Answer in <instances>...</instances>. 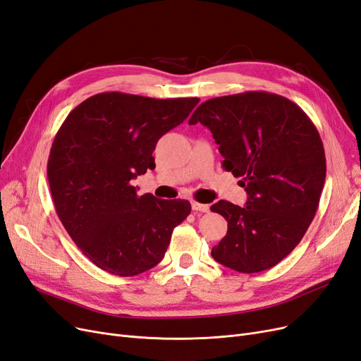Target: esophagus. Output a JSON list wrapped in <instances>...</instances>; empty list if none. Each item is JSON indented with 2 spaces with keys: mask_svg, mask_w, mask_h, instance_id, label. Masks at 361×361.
<instances>
[{
  "mask_svg": "<svg viewBox=\"0 0 361 361\" xmlns=\"http://www.w3.org/2000/svg\"><path fill=\"white\" fill-rule=\"evenodd\" d=\"M191 207H192V210H195V212H209V204H202V203L192 202Z\"/></svg>",
  "mask_w": 361,
  "mask_h": 361,
  "instance_id": "obj_1",
  "label": "esophagus"
}]
</instances>
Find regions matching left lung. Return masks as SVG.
<instances>
[{"mask_svg": "<svg viewBox=\"0 0 361 361\" xmlns=\"http://www.w3.org/2000/svg\"><path fill=\"white\" fill-rule=\"evenodd\" d=\"M188 122L212 131L222 167L242 178L247 194L245 207L226 200L210 207L228 222L214 259L240 273L276 266L317 214L326 180L318 130L295 103L263 91L212 98Z\"/></svg>", "mask_w": 361, "mask_h": 361, "instance_id": "obj_1", "label": "left lung"}]
</instances>
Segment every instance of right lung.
Returning <instances> with one entry per match:
<instances>
[{
	"mask_svg": "<svg viewBox=\"0 0 361 361\" xmlns=\"http://www.w3.org/2000/svg\"><path fill=\"white\" fill-rule=\"evenodd\" d=\"M198 102L103 92L74 107L56 133L47 161L56 214L79 250L111 275L155 267L190 215L188 200L139 195L131 180L155 169L157 142Z\"/></svg>",
	"mask_w": 361,
	"mask_h": 361,
	"instance_id": "add662e5",
	"label": "right lung"
}]
</instances>
